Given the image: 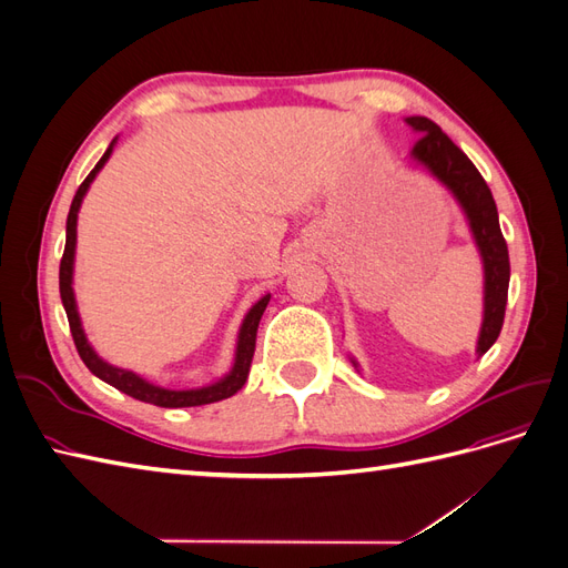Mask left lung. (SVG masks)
<instances>
[{
	"mask_svg": "<svg viewBox=\"0 0 568 568\" xmlns=\"http://www.w3.org/2000/svg\"><path fill=\"white\" fill-rule=\"evenodd\" d=\"M405 123L422 134L412 146L409 159L426 168L455 196L467 217L480 263H484V322H480L476 343V355L480 357L500 336L509 288V253L500 220H497V205L476 165L464 156V151L453 144L450 136L434 120L409 115ZM351 363L357 367L353 357Z\"/></svg>",
	"mask_w": 568,
	"mask_h": 568,
	"instance_id": "left-lung-1",
	"label": "left lung"
}]
</instances>
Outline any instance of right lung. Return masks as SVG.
I'll return each mask as SVG.
<instances>
[{
    "mask_svg": "<svg viewBox=\"0 0 568 568\" xmlns=\"http://www.w3.org/2000/svg\"><path fill=\"white\" fill-rule=\"evenodd\" d=\"M115 146V140L109 144L104 156L99 159V163L94 165L92 173L84 178V182L80 184V189L73 196L71 211H68V220H65V248H63V257H61V267H59V291H61V303L65 307L68 315V324H71V334L75 341V348L82 357V363L88 365V369L99 376L101 382L111 384L113 388L123 390L128 395H132L134 400L142 403H151L159 407H196V405H209V403H217L225 400L230 395H234L239 388H242L248 379V369H251V359L255 353V334H257V324H261V317L265 313V307L270 303V294L257 301L251 311L246 313L242 326H239V336H236V351H234V365L232 369L217 379L215 384L201 386V388H186V390H173V388H161L156 384H149L146 379H142L140 374H134L130 369H120L109 365L106 359H101L97 355V351L90 346L88 336H84L82 322H80V313H78V303H75V291H73V265H75V244H78V213L84 194H88L90 184L94 182V178L99 175V170L106 165V161L111 159Z\"/></svg>",
    "mask_w": 568,
    "mask_h": 568,
    "instance_id": "add662e5",
    "label": "right lung"
}]
</instances>
